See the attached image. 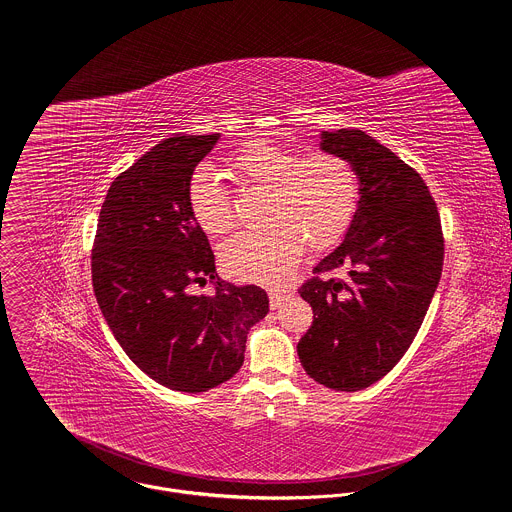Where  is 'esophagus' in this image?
<instances>
[{
    "mask_svg": "<svg viewBox=\"0 0 512 512\" xmlns=\"http://www.w3.org/2000/svg\"><path fill=\"white\" fill-rule=\"evenodd\" d=\"M285 298H287L285 291H271V294H269V304H271V308L277 310V308L283 304Z\"/></svg>",
    "mask_w": 512,
    "mask_h": 512,
    "instance_id": "1",
    "label": "esophagus"
}]
</instances>
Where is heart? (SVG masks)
Listing matches in <instances>:
<instances>
[{
    "label": "heart",
    "mask_w": 512,
    "mask_h": 512,
    "mask_svg": "<svg viewBox=\"0 0 512 512\" xmlns=\"http://www.w3.org/2000/svg\"><path fill=\"white\" fill-rule=\"evenodd\" d=\"M229 166L249 186L267 190L261 231L241 233L221 249L225 271L241 281L279 285L310 251L334 247L358 206V176L350 162L330 152L300 156L285 145L255 139L237 150ZM188 206L198 227L221 237L235 227L225 186L200 168L188 182Z\"/></svg>",
    "instance_id": "1"
}]
</instances>
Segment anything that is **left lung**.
Wrapping results in <instances>:
<instances>
[{
	"label": "left lung",
	"mask_w": 512,
	"mask_h": 512,
	"mask_svg": "<svg viewBox=\"0 0 512 512\" xmlns=\"http://www.w3.org/2000/svg\"><path fill=\"white\" fill-rule=\"evenodd\" d=\"M320 150L350 162L358 206L344 241L300 296L314 324L298 342L306 373L334 391L383 379L411 346L442 277L444 239L437 206L421 176L360 129L320 133Z\"/></svg>",
	"instance_id": "1"
}]
</instances>
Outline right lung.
<instances>
[{"label": "right lung", "instance_id": "obj_1", "mask_svg": "<svg viewBox=\"0 0 512 512\" xmlns=\"http://www.w3.org/2000/svg\"><path fill=\"white\" fill-rule=\"evenodd\" d=\"M221 139L174 135L117 176L93 247V289L125 354L156 383L204 393L239 373L249 330L267 316L257 285L216 275L214 255L188 206V182ZM213 281L194 297V282Z\"/></svg>", "mask_w": 512, "mask_h": 512}]
</instances>
